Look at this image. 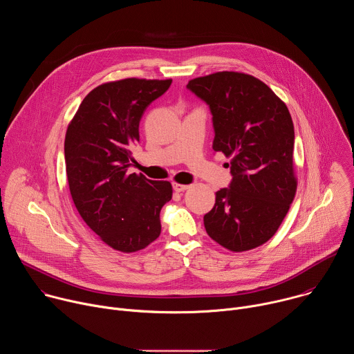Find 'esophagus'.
I'll use <instances>...</instances> for the list:
<instances>
[{"label":"esophagus","mask_w":354,"mask_h":354,"mask_svg":"<svg viewBox=\"0 0 354 354\" xmlns=\"http://www.w3.org/2000/svg\"><path fill=\"white\" fill-rule=\"evenodd\" d=\"M174 190L175 192H178V193H180V192H185L186 189H189V185H180V183H176V182H174Z\"/></svg>","instance_id":"34e87169"}]
</instances>
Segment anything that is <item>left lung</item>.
<instances>
[{"label":"left lung","mask_w":354,"mask_h":354,"mask_svg":"<svg viewBox=\"0 0 354 354\" xmlns=\"http://www.w3.org/2000/svg\"><path fill=\"white\" fill-rule=\"evenodd\" d=\"M213 115V149L231 158L230 187L216 193L205 216L212 239L232 252L268 242L292 203L294 126L283 100L261 80L220 71L190 80Z\"/></svg>","instance_id":"left-lung-1"}]
</instances>
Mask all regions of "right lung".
<instances>
[{
    "label": "right lung",
    "instance_id": "obj_1",
    "mask_svg": "<svg viewBox=\"0 0 354 354\" xmlns=\"http://www.w3.org/2000/svg\"><path fill=\"white\" fill-rule=\"evenodd\" d=\"M171 82L126 78L99 85L67 127L64 156L74 205L100 239L124 254L160 236V213L172 198L168 180L129 174L144 111Z\"/></svg>",
    "mask_w": 354,
    "mask_h": 354
}]
</instances>
